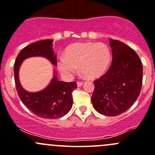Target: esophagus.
<instances>
[{
	"label": "esophagus",
	"instance_id": "obj_1",
	"mask_svg": "<svg viewBox=\"0 0 155 155\" xmlns=\"http://www.w3.org/2000/svg\"><path fill=\"white\" fill-rule=\"evenodd\" d=\"M77 85L78 87H81V86L83 85V82H79V81H78V82H77Z\"/></svg>",
	"mask_w": 155,
	"mask_h": 155
}]
</instances>
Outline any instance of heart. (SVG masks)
<instances>
[{"instance_id": "obj_1", "label": "heart", "mask_w": 155, "mask_h": 155, "mask_svg": "<svg viewBox=\"0 0 155 155\" xmlns=\"http://www.w3.org/2000/svg\"><path fill=\"white\" fill-rule=\"evenodd\" d=\"M111 52L103 43H76L68 46L64 56L58 59L56 65L59 72L65 78H72L78 71L89 79L99 78L109 67Z\"/></svg>"}]
</instances>
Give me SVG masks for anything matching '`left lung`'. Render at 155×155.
<instances>
[{
	"label": "left lung",
	"mask_w": 155,
	"mask_h": 155,
	"mask_svg": "<svg viewBox=\"0 0 155 155\" xmlns=\"http://www.w3.org/2000/svg\"><path fill=\"white\" fill-rule=\"evenodd\" d=\"M112 62L109 69L94 81L93 106L101 114L117 116L129 109L142 88V65L136 52L124 43L109 40Z\"/></svg>",
	"instance_id": "1"
}]
</instances>
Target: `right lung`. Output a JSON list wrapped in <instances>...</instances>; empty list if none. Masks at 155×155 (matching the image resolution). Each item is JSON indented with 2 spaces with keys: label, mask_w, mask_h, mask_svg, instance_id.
<instances>
[{
  "label": "right lung",
  "mask_w": 155,
  "mask_h": 155,
  "mask_svg": "<svg viewBox=\"0 0 155 155\" xmlns=\"http://www.w3.org/2000/svg\"><path fill=\"white\" fill-rule=\"evenodd\" d=\"M53 40H44L33 43L21 50L14 64V78L19 97L22 103L38 117L56 119L63 117L71 108V93L77 88L76 82L59 81L55 70L48 85L38 92H28L21 85L19 71L22 62L28 58L41 56L56 66V55L53 48Z\"/></svg>",
  "instance_id": "1"
}]
</instances>
